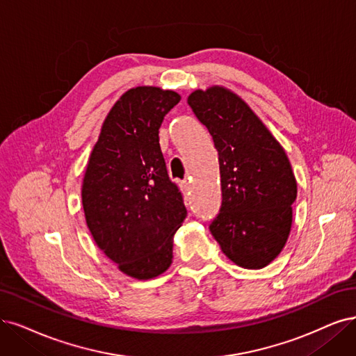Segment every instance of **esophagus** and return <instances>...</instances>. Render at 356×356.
I'll list each match as a JSON object with an SVG mask.
<instances>
[{
    "label": "esophagus",
    "instance_id": "34e87169",
    "mask_svg": "<svg viewBox=\"0 0 356 356\" xmlns=\"http://www.w3.org/2000/svg\"><path fill=\"white\" fill-rule=\"evenodd\" d=\"M179 186H180V191L183 192V193H189V191H191V183L188 181V180H183V181H180L179 183Z\"/></svg>",
    "mask_w": 356,
    "mask_h": 356
}]
</instances>
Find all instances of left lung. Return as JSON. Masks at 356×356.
<instances>
[{"label":"left lung","instance_id":"1","mask_svg":"<svg viewBox=\"0 0 356 356\" xmlns=\"http://www.w3.org/2000/svg\"><path fill=\"white\" fill-rule=\"evenodd\" d=\"M188 104L218 152L221 207L209 230L236 266L266 267L282 252L292 227L298 185L289 158L266 124L232 90L198 89Z\"/></svg>","mask_w":356,"mask_h":356}]
</instances>
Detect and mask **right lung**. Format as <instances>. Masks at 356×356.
<instances>
[{"label": "right lung", "mask_w": 356, "mask_h": 356, "mask_svg": "<svg viewBox=\"0 0 356 356\" xmlns=\"http://www.w3.org/2000/svg\"><path fill=\"white\" fill-rule=\"evenodd\" d=\"M179 101L177 92L155 86L124 92L105 117L85 171L82 204L92 238L138 280L171 266L173 236L188 214L158 136Z\"/></svg>", "instance_id": "right-lung-1"}]
</instances>
